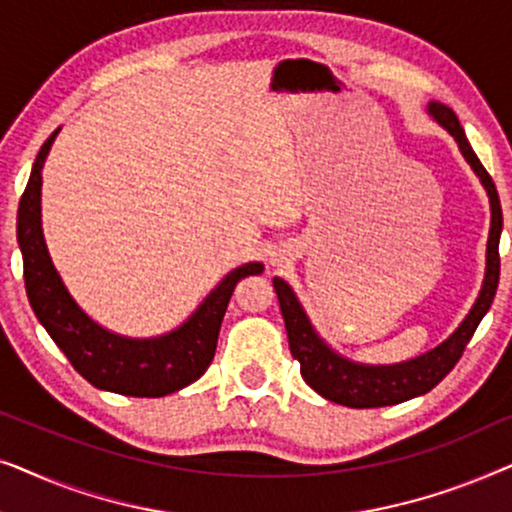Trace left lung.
Wrapping results in <instances>:
<instances>
[{
  "label": "left lung",
  "instance_id": "left-lung-1",
  "mask_svg": "<svg viewBox=\"0 0 512 512\" xmlns=\"http://www.w3.org/2000/svg\"><path fill=\"white\" fill-rule=\"evenodd\" d=\"M431 116L457 139L461 153L471 163V167L478 174L482 186L487 188L489 205H492V228H489L487 240V272L485 284L478 300H475L473 310L468 312L457 331L447 338L443 345L431 349L417 359L396 363V366H359L342 359L328 349L317 333L312 331L310 319L305 317L303 307H300L298 298L293 296L291 286L284 279L275 277L272 286H275L279 310H282L286 335H289V347L293 359L300 363V375L310 387L321 394L328 401L347 405V408H382V405H396L408 401V398L422 396L431 391L450 370L457 366V361L464 354L468 340L473 338L475 328L485 317L489 305L496 296V286H499V272H501V258H499V237L503 228V214L499 193L489 172L482 167V163L475 156V151L468 144L461 128L457 114L450 107L440 102L429 104Z\"/></svg>",
  "mask_w": 512,
  "mask_h": 512
}]
</instances>
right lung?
<instances>
[{"label": "right lung", "mask_w": 512, "mask_h": 512, "mask_svg": "<svg viewBox=\"0 0 512 512\" xmlns=\"http://www.w3.org/2000/svg\"><path fill=\"white\" fill-rule=\"evenodd\" d=\"M55 135L58 130L41 146L18 205V244L32 310L76 373L93 387L137 398L174 394L209 368L235 284L263 272V265L247 263L230 272L184 326L163 338L132 340L104 331L69 296L41 233V167Z\"/></svg>", "instance_id": "right-lung-1"}]
</instances>
